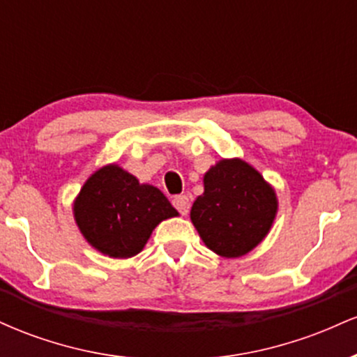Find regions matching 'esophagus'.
Segmentation results:
<instances>
[{"mask_svg":"<svg viewBox=\"0 0 357 357\" xmlns=\"http://www.w3.org/2000/svg\"><path fill=\"white\" fill-rule=\"evenodd\" d=\"M173 204H174L176 210L181 213V215H188V211H190V198H188L186 195L176 196V198L173 199Z\"/></svg>","mask_w":357,"mask_h":357,"instance_id":"esophagus-1","label":"esophagus"}]
</instances>
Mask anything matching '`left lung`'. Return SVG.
I'll list each match as a JSON object with an SVG mask.
<instances>
[{"label":"left lung","instance_id":"1","mask_svg":"<svg viewBox=\"0 0 357 357\" xmlns=\"http://www.w3.org/2000/svg\"><path fill=\"white\" fill-rule=\"evenodd\" d=\"M277 213L275 192L241 159H223L204 174V192L191 221L204 245L221 257L248 253L265 238Z\"/></svg>","mask_w":357,"mask_h":357}]
</instances>
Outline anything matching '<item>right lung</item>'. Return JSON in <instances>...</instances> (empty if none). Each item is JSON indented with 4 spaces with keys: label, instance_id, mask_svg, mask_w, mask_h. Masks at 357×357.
Here are the masks:
<instances>
[{
    "label": "right lung",
    "instance_id": "right-lung-1",
    "mask_svg": "<svg viewBox=\"0 0 357 357\" xmlns=\"http://www.w3.org/2000/svg\"><path fill=\"white\" fill-rule=\"evenodd\" d=\"M82 235L104 255L129 258L144 248L162 220L178 215L158 188L139 184L116 165L96 171L73 204Z\"/></svg>",
    "mask_w": 357,
    "mask_h": 357
}]
</instances>
